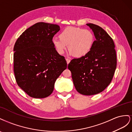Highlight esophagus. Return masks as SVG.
<instances>
[{
	"label": "esophagus",
	"instance_id": "esophagus-1",
	"mask_svg": "<svg viewBox=\"0 0 132 132\" xmlns=\"http://www.w3.org/2000/svg\"><path fill=\"white\" fill-rule=\"evenodd\" d=\"M66 62H67V63L69 64L70 62V60L69 59H66Z\"/></svg>",
	"mask_w": 132,
	"mask_h": 132
}]
</instances>
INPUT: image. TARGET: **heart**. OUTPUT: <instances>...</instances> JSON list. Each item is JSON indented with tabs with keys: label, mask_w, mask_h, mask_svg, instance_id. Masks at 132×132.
<instances>
[{
	"label": "heart",
	"mask_w": 132,
	"mask_h": 132,
	"mask_svg": "<svg viewBox=\"0 0 132 132\" xmlns=\"http://www.w3.org/2000/svg\"><path fill=\"white\" fill-rule=\"evenodd\" d=\"M59 36L52 39V43L58 53L63 54L68 45L70 54L76 57L87 55L95 42V36L90 30L72 26L63 29Z\"/></svg>",
	"instance_id": "1"
}]
</instances>
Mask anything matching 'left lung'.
<instances>
[{
  "label": "left lung",
  "mask_w": 132,
  "mask_h": 132,
  "mask_svg": "<svg viewBox=\"0 0 132 132\" xmlns=\"http://www.w3.org/2000/svg\"><path fill=\"white\" fill-rule=\"evenodd\" d=\"M96 40L85 56L73 59L68 65L73 85L83 95L102 92L110 84L117 67L115 45L113 39L100 26L89 23Z\"/></svg>",
  "instance_id": "1"
}]
</instances>
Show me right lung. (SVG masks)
Wrapping results in <instances>:
<instances>
[{
  "mask_svg": "<svg viewBox=\"0 0 132 132\" xmlns=\"http://www.w3.org/2000/svg\"><path fill=\"white\" fill-rule=\"evenodd\" d=\"M60 30L56 24L39 22L22 32L14 47V71L18 86L35 98L54 91L56 80L67 68L65 57L52 43Z\"/></svg>",
  "mask_w": 132,
  "mask_h": 132,
  "instance_id": "add662e5",
  "label": "right lung"
}]
</instances>
